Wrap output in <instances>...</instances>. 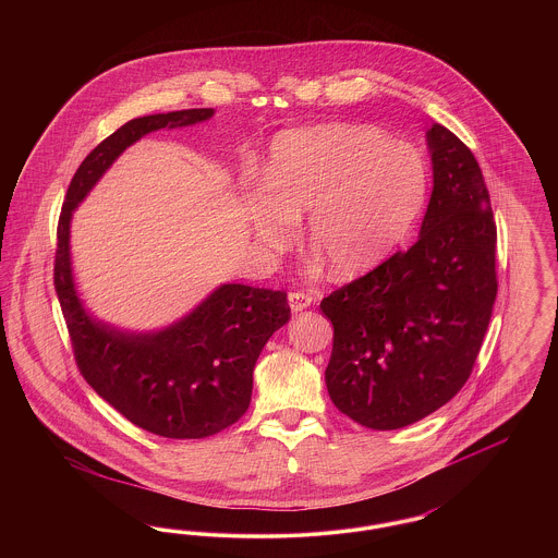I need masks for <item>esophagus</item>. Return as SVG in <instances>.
I'll list each match as a JSON object with an SVG mask.
<instances>
[{
    "instance_id": "obj_1",
    "label": "esophagus",
    "mask_w": 558,
    "mask_h": 558,
    "mask_svg": "<svg viewBox=\"0 0 558 558\" xmlns=\"http://www.w3.org/2000/svg\"><path fill=\"white\" fill-rule=\"evenodd\" d=\"M312 305V296L305 294V292H291L289 294V307L292 312H303Z\"/></svg>"
}]
</instances>
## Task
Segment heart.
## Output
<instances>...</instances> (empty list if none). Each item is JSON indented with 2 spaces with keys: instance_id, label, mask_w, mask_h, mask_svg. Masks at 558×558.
<instances>
[{
  "instance_id": "1",
  "label": "heart",
  "mask_w": 558,
  "mask_h": 558,
  "mask_svg": "<svg viewBox=\"0 0 558 558\" xmlns=\"http://www.w3.org/2000/svg\"><path fill=\"white\" fill-rule=\"evenodd\" d=\"M428 187L421 150L385 133L328 123L278 133L262 169V186L240 192L242 217L269 253L296 240L307 213V244L335 280L378 266L423 211Z\"/></svg>"
}]
</instances>
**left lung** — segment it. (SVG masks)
<instances>
[{
    "mask_svg": "<svg viewBox=\"0 0 558 558\" xmlns=\"http://www.w3.org/2000/svg\"><path fill=\"white\" fill-rule=\"evenodd\" d=\"M426 148L433 192L418 240L319 303L335 328L328 396L376 430L412 425L462 389L498 292L496 223L477 159L439 123Z\"/></svg>",
    "mask_w": 558,
    "mask_h": 558,
    "instance_id": "left-lung-1",
    "label": "left lung"
}]
</instances>
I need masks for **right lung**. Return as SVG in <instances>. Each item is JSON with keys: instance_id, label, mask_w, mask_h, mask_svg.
Returning <instances> with one entry per match:
<instances>
[{"instance_id": "add662e5", "label": "right lung", "mask_w": 558, "mask_h": 558, "mask_svg": "<svg viewBox=\"0 0 558 558\" xmlns=\"http://www.w3.org/2000/svg\"><path fill=\"white\" fill-rule=\"evenodd\" d=\"M213 114V108L159 112L108 135L81 162L58 223L53 284L81 374L130 423L169 439L209 437L246 412L257 357L291 319L287 292L226 282L162 328H121L94 316L81 299L71 221L112 162L137 140L205 123Z\"/></svg>"}]
</instances>
